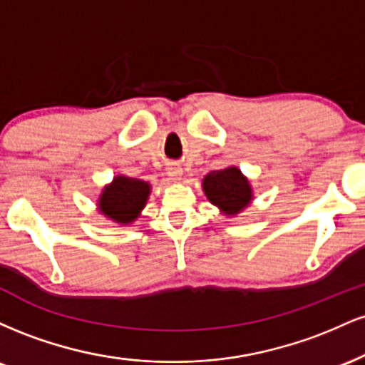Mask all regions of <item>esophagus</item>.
<instances>
[{
    "label": "esophagus",
    "instance_id": "obj_1",
    "mask_svg": "<svg viewBox=\"0 0 365 365\" xmlns=\"http://www.w3.org/2000/svg\"><path fill=\"white\" fill-rule=\"evenodd\" d=\"M166 173H168V177L171 180L182 178V168H180L177 163H171V165H168V168H166Z\"/></svg>",
    "mask_w": 365,
    "mask_h": 365
}]
</instances>
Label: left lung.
I'll use <instances>...</instances> for the list:
<instances>
[{"instance_id": "8db88e82", "label": "left lung", "mask_w": 365, "mask_h": 365, "mask_svg": "<svg viewBox=\"0 0 365 365\" xmlns=\"http://www.w3.org/2000/svg\"><path fill=\"white\" fill-rule=\"evenodd\" d=\"M202 185L207 199L215 206L223 209L226 215H237L252 199V190H250L249 182L235 166L211 171L204 178Z\"/></svg>"}]
</instances>
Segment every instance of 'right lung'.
Returning <instances> with one entry per match:
<instances>
[{
  "label": "right lung",
  "mask_w": 365,
  "mask_h": 365,
  "mask_svg": "<svg viewBox=\"0 0 365 365\" xmlns=\"http://www.w3.org/2000/svg\"><path fill=\"white\" fill-rule=\"evenodd\" d=\"M148 197L149 183L137 178L116 177L110 187L104 188L99 207L113 221L127 225L139 216Z\"/></svg>",
  "instance_id": "add662e5"
}]
</instances>
